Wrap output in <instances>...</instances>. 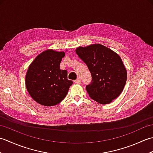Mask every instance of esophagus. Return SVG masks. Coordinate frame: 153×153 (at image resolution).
Instances as JSON below:
<instances>
[{"instance_id":"34e87169","label":"esophagus","mask_w":153,"mask_h":153,"mask_svg":"<svg viewBox=\"0 0 153 153\" xmlns=\"http://www.w3.org/2000/svg\"><path fill=\"white\" fill-rule=\"evenodd\" d=\"M74 82L77 84H81V83H82V80H81L80 78H77L76 80L74 81Z\"/></svg>"}]
</instances>
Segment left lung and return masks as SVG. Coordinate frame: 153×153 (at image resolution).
Masks as SVG:
<instances>
[{"instance_id":"8db88e82","label":"left lung","mask_w":153,"mask_h":153,"mask_svg":"<svg viewBox=\"0 0 153 153\" xmlns=\"http://www.w3.org/2000/svg\"><path fill=\"white\" fill-rule=\"evenodd\" d=\"M76 53L91 74V82L86 86L91 98L102 105L116 99L127 80V71L119 55L100 44L77 47Z\"/></svg>"}]
</instances>
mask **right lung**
I'll list each match as a JSON object with an SVG mask.
<instances>
[{"label":"right lung","mask_w":153,"mask_h":153,"mask_svg":"<svg viewBox=\"0 0 153 153\" xmlns=\"http://www.w3.org/2000/svg\"><path fill=\"white\" fill-rule=\"evenodd\" d=\"M64 52L52 49L43 51L30 65L25 76L27 91L41 105H58L66 97L72 81L68 79V71L60 70Z\"/></svg>","instance_id":"1"}]
</instances>
